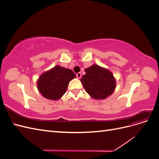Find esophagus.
Returning a JSON list of instances; mask_svg holds the SVG:
<instances>
[{"instance_id":"obj_1","label":"esophagus","mask_w":159,"mask_h":159,"mask_svg":"<svg viewBox=\"0 0 159 159\" xmlns=\"http://www.w3.org/2000/svg\"><path fill=\"white\" fill-rule=\"evenodd\" d=\"M76 77H77V78H78V79L81 78V74L80 73V72H79V73H78V74H76Z\"/></svg>"}]
</instances>
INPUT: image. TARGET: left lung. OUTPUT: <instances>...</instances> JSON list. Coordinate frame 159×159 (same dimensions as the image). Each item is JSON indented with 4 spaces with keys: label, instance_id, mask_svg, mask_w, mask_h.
I'll use <instances>...</instances> for the list:
<instances>
[{
    "label": "left lung",
    "instance_id": "1",
    "mask_svg": "<svg viewBox=\"0 0 159 159\" xmlns=\"http://www.w3.org/2000/svg\"><path fill=\"white\" fill-rule=\"evenodd\" d=\"M85 74L80 80L91 98L95 99H105L111 95L115 88V79L108 70L97 64L85 69Z\"/></svg>",
    "mask_w": 159,
    "mask_h": 159
}]
</instances>
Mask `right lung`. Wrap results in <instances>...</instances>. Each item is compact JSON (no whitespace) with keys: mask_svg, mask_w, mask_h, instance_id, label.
<instances>
[{"mask_svg":"<svg viewBox=\"0 0 159 159\" xmlns=\"http://www.w3.org/2000/svg\"><path fill=\"white\" fill-rule=\"evenodd\" d=\"M75 78L72 70L56 66L40 76L37 88L46 99L57 100L64 95L69 82Z\"/></svg>","mask_w":159,"mask_h":159,"instance_id":"right-lung-1","label":"right lung"}]
</instances>
